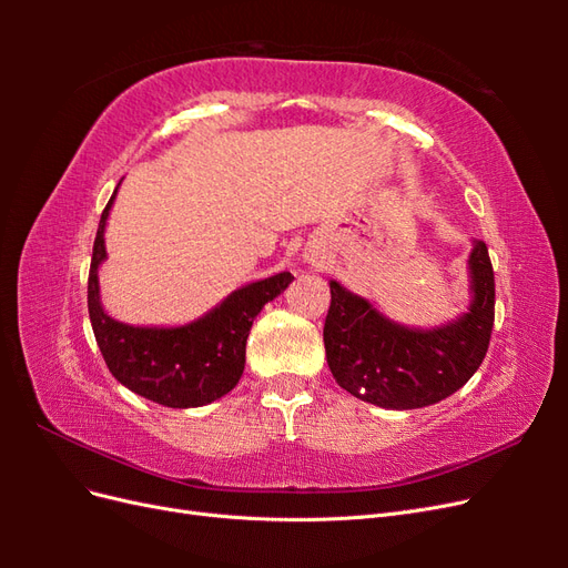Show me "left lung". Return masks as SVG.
I'll list each match as a JSON object with an SVG mask.
<instances>
[{
	"label": "left lung",
	"instance_id": "8db88e82",
	"mask_svg": "<svg viewBox=\"0 0 568 568\" xmlns=\"http://www.w3.org/2000/svg\"><path fill=\"white\" fill-rule=\"evenodd\" d=\"M471 311L434 332L405 329L332 282L324 320L326 363L341 388L372 405L415 409L448 398L484 363L495 322V274L488 246L471 257Z\"/></svg>",
	"mask_w": 568,
	"mask_h": 568
}]
</instances>
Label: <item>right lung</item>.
I'll list each match as a JSON object with an SVG mask.
<instances>
[{
    "instance_id": "1",
    "label": "right lung",
    "mask_w": 568,
    "mask_h": 568,
    "mask_svg": "<svg viewBox=\"0 0 568 568\" xmlns=\"http://www.w3.org/2000/svg\"><path fill=\"white\" fill-rule=\"evenodd\" d=\"M115 196V192H113ZM99 220L88 280V307L94 338L115 379L165 407H201L230 393L244 374L246 338L263 305L291 284V274L280 272L263 282L234 291L205 317L175 326H130L111 320L99 303V263L106 257L104 227L109 209Z\"/></svg>"
}]
</instances>
